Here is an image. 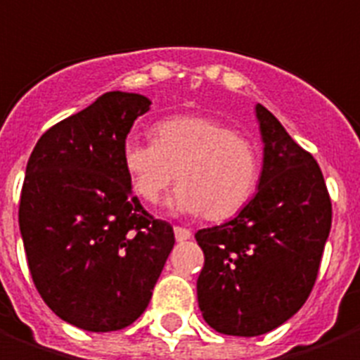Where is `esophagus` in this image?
<instances>
[{
  "mask_svg": "<svg viewBox=\"0 0 360 360\" xmlns=\"http://www.w3.org/2000/svg\"><path fill=\"white\" fill-rule=\"evenodd\" d=\"M173 233H175V238H177V242L188 240V238L193 236V231H191V229H185V227H173Z\"/></svg>",
  "mask_w": 360,
  "mask_h": 360,
  "instance_id": "1",
  "label": "esophagus"
}]
</instances>
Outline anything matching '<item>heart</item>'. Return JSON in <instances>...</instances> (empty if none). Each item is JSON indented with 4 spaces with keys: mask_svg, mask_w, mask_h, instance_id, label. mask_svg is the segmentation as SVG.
Listing matches in <instances>:
<instances>
[{
    "mask_svg": "<svg viewBox=\"0 0 360 360\" xmlns=\"http://www.w3.org/2000/svg\"><path fill=\"white\" fill-rule=\"evenodd\" d=\"M122 162L131 188L158 202L177 177L169 207L181 214L227 219L246 206L259 179V154L252 141L206 116H175L154 127V141L127 137Z\"/></svg>",
    "mask_w": 360,
    "mask_h": 360,
    "instance_id": "b5f03b06",
    "label": "heart"
}]
</instances>
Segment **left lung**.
<instances>
[{
    "label": "left lung",
    "mask_w": 360,
    "mask_h": 360,
    "mask_svg": "<svg viewBox=\"0 0 360 360\" xmlns=\"http://www.w3.org/2000/svg\"><path fill=\"white\" fill-rule=\"evenodd\" d=\"M263 139L259 187L234 219L202 229L196 292L204 321L227 336H262L294 316L315 286L332 225L316 160L255 106Z\"/></svg>",
    "instance_id": "8db88e82"
}]
</instances>
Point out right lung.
Returning <instances> with one entry per match:
<instances>
[{
  "mask_svg": "<svg viewBox=\"0 0 360 360\" xmlns=\"http://www.w3.org/2000/svg\"><path fill=\"white\" fill-rule=\"evenodd\" d=\"M139 93L108 91L39 137L26 166L18 225L47 307L87 332L129 326L146 309L175 244L141 206L122 162Z\"/></svg>",
  "mask_w": 360,
  "mask_h": 360,
  "instance_id": "add662e5",
  "label": "right lung"
}]
</instances>
